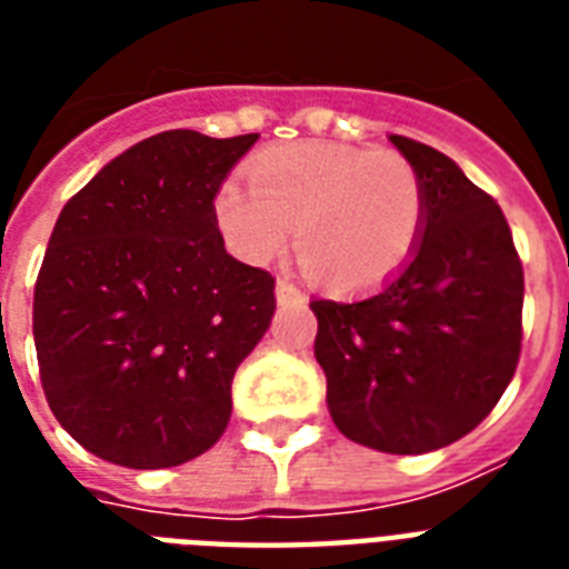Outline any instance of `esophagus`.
Masks as SVG:
<instances>
[{
	"label": "esophagus",
	"mask_w": 569,
	"mask_h": 569,
	"mask_svg": "<svg viewBox=\"0 0 569 569\" xmlns=\"http://www.w3.org/2000/svg\"><path fill=\"white\" fill-rule=\"evenodd\" d=\"M303 292L292 280H277V301L280 303H292V301H301Z\"/></svg>",
	"instance_id": "34e87169"
}]
</instances>
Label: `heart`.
<instances>
[{"mask_svg": "<svg viewBox=\"0 0 569 569\" xmlns=\"http://www.w3.org/2000/svg\"><path fill=\"white\" fill-rule=\"evenodd\" d=\"M248 186L214 191L227 248L266 266L292 241L321 283L342 292L380 286L405 266L425 227L422 177L396 150L303 144L268 147L248 162Z\"/></svg>", "mask_w": 569, "mask_h": 569, "instance_id": "b5f03b06", "label": "heart"}]
</instances>
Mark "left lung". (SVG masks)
<instances>
[{
  "label": "left lung",
  "mask_w": 569,
  "mask_h": 569,
  "mask_svg": "<svg viewBox=\"0 0 569 569\" xmlns=\"http://www.w3.org/2000/svg\"><path fill=\"white\" fill-rule=\"evenodd\" d=\"M425 186L413 257L378 292L312 301L316 360L348 440L422 455L467 437L511 383L522 348V262L493 197L449 156L389 136Z\"/></svg>",
  "instance_id": "8db88e82"
}]
</instances>
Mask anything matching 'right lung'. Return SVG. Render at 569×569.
I'll return each instance as SVG.
<instances>
[{
  "label": "right lung",
  "instance_id": "obj_1",
  "mask_svg": "<svg viewBox=\"0 0 569 569\" xmlns=\"http://www.w3.org/2000/svg\"><path fill=\"white\" fill-rule=\"evenodd\" d=\"M257 132L171 129L76 191L34 283L49 410L97 458L180 467L221 440L232 378L274 316V277L223 248L214 191Z\"/></svg>",
  "mask_w": 569,
  "mask_h": 569
}]
</instances>
